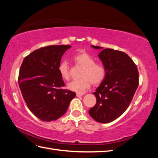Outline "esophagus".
<instances>
[{
    "instance_id": "obj_1",
    "label": "esophagus",
    "mask_w": 158,
    "mask_h": 158,
    "mask_svg": "<svg viewBox=\"0 0 158 158\" xmlns=\"http://www.w3.org/2000/svg\"><path fill=\"white\" fill-rule=\"evenodd\" d=\"M82 95H83V94H80V93H77V94H76V96H77V97H81V96H82Z\"/></svg>"
}]
</instances>
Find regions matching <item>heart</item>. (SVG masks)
I'll return each mask as SVG.
<instances>
[{
    "label": "heart",
    "mask_w": 158,
    "mask_h": 158,
    "mask_svg": "<svg viewBox=\"0 0 158 158\" xmlns=\"http://www.w3.org/2000/svg\"><path fill=\"white\" fill-rule=\"evenodd\" d=\"M73 60L75 63L83 67L79 80L71 81L68 84V88L80 94L88 90L92 83L94 85L101 84L106 77V68L103 64L96 63L92 56L86 52H81L74 55ZM59 71L61 77L68 80L70 78V68L66 61L60 62Z\"/></svg>",
    "instance_id": "obj_1"
}]
</instances>
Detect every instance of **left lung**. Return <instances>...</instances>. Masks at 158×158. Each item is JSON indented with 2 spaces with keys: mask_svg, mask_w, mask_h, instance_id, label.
<instances>
[{
  "mask_svg": "<svg viewBox=\"0 0 158 158\" xmlns=\"http://www.w3.org/2000/svg\"><path fill=\"white\" fill-rule=\"evenodd\" d=\"M98 56L107 74L94 92L97 102L89 110V114L95 121L107 123L120 117L128 107L139 84V73L135 63L125 52L105 49Z\"/></svg>",
  "mask_w": 158,
  "mask_h": 158,
  "instance_id": "left-lung-1",
  "label": "left lung"
}]
</instances>
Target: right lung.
Masks as SVG:
<instances>
[{"instance_id":"1","label":"right lung","mask_w":158,"mask_h":158,"mask_svg":"<svg viewBox=\"0 0 158 158\" xmlns=\"http://www.w3.org/2000/svg\"><path fill=\"white\" fill-rule=\"evenodd\" d=\"M71 46L49 45L33 51L23 59L18 84L31 113L41 121L50 122L66 112L76 93L63 89L59 73L62 56Z\"/></svg>"}]
</instances>
